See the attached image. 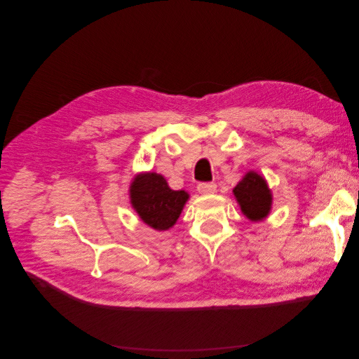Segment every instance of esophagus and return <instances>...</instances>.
Masks as SVG:
<instances>
[{
	"label": "esophagus",
	"instance_id": "34e87169",
	"mask_svg": "<svg viewBox=\"0 0 359 359\" xmlns=\"http://www.w3.org/2000/svg\"><path fill=\"white\" fill-rule=\"evenodd\" d=\"M217 190V184L214 182H201L198 186V191L202 194H211Z\"/></svg>",
	"mask_w": 359,
	"mask_h": 359
}]
</instances>
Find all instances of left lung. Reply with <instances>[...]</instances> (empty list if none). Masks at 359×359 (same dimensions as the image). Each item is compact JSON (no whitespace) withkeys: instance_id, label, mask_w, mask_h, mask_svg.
I'll use <instances>...</instances> for the list:
<instances>
[{"instance_id":"left-lung-1","label":"left lung","mask_w":359,"mask_h":359,"mask_svg":"<svg viewBox=\"0 0 359 359\" xmlns=\"http://www.w3.org/2000/svg\"><path fill=\"white\" fill-rule=\"evenodd\" d=\"M233 194L241 206V211L252 222L262 220L271 210V191L266 181L255 172H248L247 175L236 184Z\"/></svg>"}]
</instances>
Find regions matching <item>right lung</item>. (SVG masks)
Segmentation results:
<instances>
[{
    "mask_svg": "<svg viewBox=\"0 0 359 359\" xmlns=\"http://www.w3.org/2000/svg\"><path fill=\"white\" fill-rule=\"evenodd\" d=\"M130 198L133 208L148 226L166 231L178 220L189 194L184 190H172L165 178L151 172L132 182Z\"/></svg>",
    "mask_w": 359,
    "mask_h": 359,
    "instance_id": "add662e5",
    "label": "right lung"
}]
</instances>
